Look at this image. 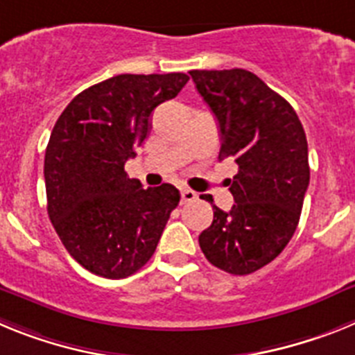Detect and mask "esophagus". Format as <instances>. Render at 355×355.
<instances>
[{"instance_id":"esophagus-1","label":"esophagus","mask_w":355,"mask_h":355,"mask_svg":"<svg viewBox=\"0 0 355 355\" xmlns=\"http://www.w3.org/2000/svg\"><path fill=\"white\" fill-rule=\"evenodd\" d=\"M180 196H182V203L195 202V200L198 198V195H196L195 191H191V189H182Z\"/></svg>"}]
</instances>
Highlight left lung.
I'll return each mask as SVG.
<instances>
[{
  "mask_svg": "<svg viewBox=\"0 0 355 355\" xmlns=\"http://www.w3.org/2000/svg\"><path fill=\"white\" fill-rule=\"evenodd\" d=\"M218 119L220 160L234 159V205H212L214 220L198 237L212 266L248 275L271 263L297 230L309 186L304 126L284 98L246 69L189 71ZM212 203V196H205Z\"/></svg>",
  "mask_w": 355,
  "mask_h": 355,
  "instance_id": "left-lung-1",
  "label": "left lung"
}]
</instances>
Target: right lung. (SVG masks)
I'll return each instance as SVG.
<instances>
[{"instance_id":"1","label":"right lung","mask_w":355,"mask_h":355,"mask_svg":"<svg viewBox=\"0 0 355 355\" xmlns=\"http://www.w3.org/2000/svg\"><path fill=\"white\" fill-rule=\"evenodd\" d=\"M184 73L118 75L85 89L57 119L44 157L48 214L69 255L94 275L125 279L153 255L180 202L171 184L128 178L150 116L187 84Z\"/></svg>"}]
</instances>
